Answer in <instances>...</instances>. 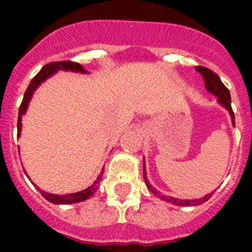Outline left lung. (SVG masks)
<instances>
[{
    "label": "left lung",
    "mask_w": 252,
    "mask_h": 252,
    "mask_svg": "<svg viewBox=\"0 0 252 252\" xmlns=\"http://www.w3.org/2000/svg\"><path fill=\"white\" fill-rule=\"evenodd\" d=\"M197 72L204 77V82H205V89H207L208 93H211L212 95H215L216 98H217V103H219L220 106L223 107L225 110L229 112L231 119V124L233 126H235V120H234V112L231 110V98H230V93L226 89V86L221 82L220 80V77L216 74L215 72H212L208 68H204V66H199V68L196 69ZM144 179H145V184L146 187L149 188V191L152 193H154L156 196H158L161 200H165L167 203H171L174 205H179V207H195V205H200V204L205 203L207 200H209V197L212 196V193H208L204 197H200V199H176V197H172V196H167L163 195L161 192L158 191L157 188L153 187L152 184H150L149 179H148V176H146V167H145V158H144Z\"/></svg>",
    "instance_id": "1"
}]
</instances>
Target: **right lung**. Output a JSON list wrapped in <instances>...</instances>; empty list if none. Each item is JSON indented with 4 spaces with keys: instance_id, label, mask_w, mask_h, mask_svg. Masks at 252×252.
Instances as JSON below:
<instances>
[{
    "instance_id": "1",
    "label": "right lung",
    "mask_w": 252,
    "mask_h": 252,
    "mask_svg": "<svg viewBox=\"0 0 252 252\" xmlns=\"http://www.w3.org/2000/svg\"><path fill=\"white\" fill-rule=\"evenodd\" d=\"M59 70H64V72H73V73H81V74H87V70L78 63H72V61H59V63H51V64L44 65L41 70L37 73L36 76L33 77L32 81L30 82L29 87L25 93V96H23V100H22V104L19 107V115H18V137L21 136L22 130V118L23 115H26V111L29 108V104L31 102V98H32L33 93L36 91V89L40 86L43 82L51 78L52 76H55ZM103 170H104V166H103L102 171L98 175V178L95 179V182L91 184L90 187L85 188L82 191L76 192V193H66V195H55V193H48V192L43 191L40 188L37 187L36 184L32 183L35 187L40 191V193L44 196V199H47L49 203L52 204H74V203H81V201H85V200L90 199L91 196L94 195L96 189L99 187V183L102 180L103 176ZM27 175V174H26Z\"/></svg>"
}]
</instances>
